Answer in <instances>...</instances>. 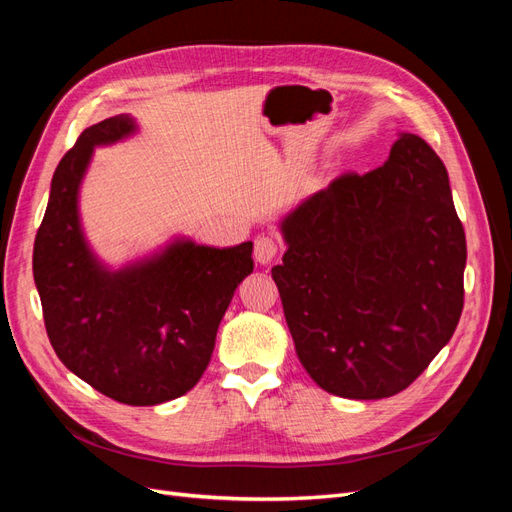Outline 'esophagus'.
I'll return each instance as SVG.
<instances>
[{
  "label": "esophagus",
  "instance_id": "obj_1",
  "mask_svg": "<svg viewBox=\"0 0 512 512\" xmlns=\"http://www.w3.org/2000/svg\"><path fill=\"white\" fill-rule=\"evenodd\" d=\"M280 252V245L269 235H258L254 239V258L260 265H269V262Z\"/></svg>",
  "mask_w": 512,
  "mask_h": 512
}]
</instances>
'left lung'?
Returning a JSON list of instances; mask_svg holds the SVG:
<instances>
[{"instance_id":"left-lung-1","label":"left lung","mask_w":512,"mask_h":512,"mask_svg":"<svg viewBox=\"0 0 512 512\" xmlns=\"http://www.w3.org/2000/svg\"><path fill=\"white\" fill-rule=\"evenodd\" d=\"M280 230L271 275L307 374L346 399L408 389L463 309L466 232L436 151L401 132L380 168L335 179Z\"/></svg>"}]
</instances>
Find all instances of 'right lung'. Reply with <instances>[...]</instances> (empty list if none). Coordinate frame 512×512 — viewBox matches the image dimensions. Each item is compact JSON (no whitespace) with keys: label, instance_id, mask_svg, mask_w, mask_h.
I'll return each mask as SVG.
<instances>
[{"label":"right lung","instance_id":"obj_1","mask_svg":"<svg viewBox=\"0 0 512 512\" xmlns=\"http://www.w3.org/2000/svg\"><path fill=\"white\" fill-rule=\"evenodd\" d=\"M136 130L128 115L104 119L61 158L34 243V282L59 361L119 404L158 406L205 374L232 294L254 271V245L220 250L175 237L106 267L85 239L79 192L94 149Z\"/></svg>","mask_w":512,"mask_h":512}]
</instances>
